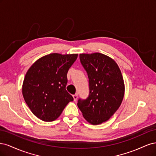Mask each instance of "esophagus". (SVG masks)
Wrapping results in <instances>:
<instances>
[{"instance_id":"obj_1","label":"esophagus","mask_w":156,"mask_h":156,"mask_svg":"<svg viewBox=\"0 0 156 156\" xmlns=\"http://www.w3.org/2000/svg\"><path fill=\"white\" fill-rule=\"evenodd\" d=\"M73 100L75 101L77 100V98H78V94H74V95L73 96Z\"/></svg>"}]
</instances>
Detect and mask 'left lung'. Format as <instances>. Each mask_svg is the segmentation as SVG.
Returning <instances> with one entry per match:
<instances>
[{"label":"left lung","mask_w":156,"mask_h":156,"mask_svg":"<svg viewBox=\"0 0 156 156\" xmlns=\"http://www.w3.org/2000/svg\"><path fill=\"white\" fill-rule=\"evenodd\" d=\"M89 79V96L79 99V108L88 122L102 124L119 109L123 100L125 86L119 66L109 56L100 53L79 55Z\"/></svg>","instance_id":"obj_1"}]
</instances>
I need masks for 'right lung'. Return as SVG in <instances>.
Returning <instances> with one entry per match:
<instances>
[{
	"label": "right lung",
	"mask_w": 156,
	"mask_h": 156,
	"mask_svg": "<svg viewBox=\"0 0 156 156\" xmlns=\"http://www.w3.org/2000/svg\"><path fill=\"white\" fill-rule=\"evenodd\" d=\"M78 54L51 53L27 71L22 86L24 100L32 112L45 122L54 121L73 100L66 90L67 73Z\"/></svg>",
	"instance_id": "add662e5"
}]
</instances>
